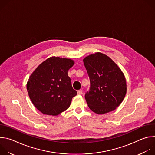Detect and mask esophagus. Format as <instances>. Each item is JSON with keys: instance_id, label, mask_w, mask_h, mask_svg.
Returning a JSON list of instances; mask_svg holds the SVG:
<instances>
[{"instance_id": "obj_1", "label": "esophagus", "mask_w": 155, "mask_h": 155, "mask_svg": "<svg viewBox=\"0 0 155 155\" xmlns=\"http://www.w3.org/2000/svg\"><path fill=\"white\" fill-rule=\"evenodd\" d=\"M77 93H78V95H80V94H81L83 93V91L81 90H80L77 91Z\"/></svg>"}]
</instances>
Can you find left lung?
Listing matches in <instances>:
<instances>
[{
  "label": "left lung",
  "instance_id": "left-lung-1",
  "mask_svg": "<svg viewBox=\"0 0 155 155\" xmlns=\"http://www.w3.org/2000/svg\"><path fill=\"white\" fill-rule=\"evenodd\" d=\"M83 63L90 80L84 96L88 107L97 114L114 111L126 94L124 74L111 58L99 52L84 58Z\"/></svg>",
  "mask_w": 155,
  "mask_h": 155
}]
</instances>
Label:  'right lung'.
Masks as SVG:
<instances>
[{"mask_svg":"<svg viewBox=\"0 0 155 155\" xmlns=\"http://www.w3.org/2000/svg\"><path fill=\"white\" fill-rule=\"evenodd\" d=\"M71 59L53 56L41 63L27 83L29 96L42 114L56 116L71 105L77 93L68 72L74 64Z\"/></svg>","mask_w":155,"mask_h":155,"instance_id":"obj_1","label":"right lung"}]
</instances>
